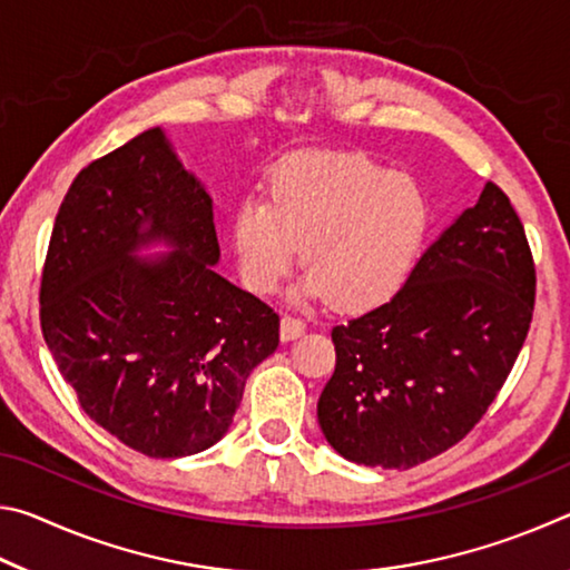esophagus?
<instances>
[{"instance_id":"esophagus-1","label":"esophagus","mask_w":570,"mask_h":570,"mask_svg":"<svg viewBox=\"0 0 570 570\" xmlns=\"http://www.w3.org/2000/svg\"><path fill=\"white\" fill-rule=\"evenodd\" d=\"M306 324L302 320H296V316H284L282 320V342H292V340H298V336L304 334Z\"/></svg>"}]
</instances>
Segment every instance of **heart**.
<instances>
[{"instance_id":"heart-1","label":"heart","mask_w":570,"mask_h":570,"mask_svg":"<svg viewBox=\"0 0 570 570\" xmlns=\"http://www.w3.org/2000/svg\"><path fill=\"white\" fill-rule=\"evenodd\" d=\"M428 226L430 200L412 176L354 153H302L268 173L266 198L234 208L230 246L250 292H274L304 246L294 296L366 312L407 282Z\"/></svg>"}]
</instances>
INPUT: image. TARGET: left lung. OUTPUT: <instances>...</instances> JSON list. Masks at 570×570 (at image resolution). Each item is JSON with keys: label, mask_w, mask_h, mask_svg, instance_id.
Masks as SVG:
<instances>
[{"label": "left lung", "mask_w": 570, "mask_h": 570, "mask_svg": "<svg viewBox=\"0 0 570 570\" xmlns=\"http://www.w3.org/2000/svg\"><path fill=\"white\" fill-rule=\"evenodd\" d=\"M523 224L495 183L442 230L387 304L334 326L316 417L342 458L407 470L455 445L503 387L533 320Z\"/></svg>", "instance_id": "obj_1"}]
</instances>
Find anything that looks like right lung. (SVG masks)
<instances>
[{
	"label": "right lung",
	"instance_id": "obj_1",
	"mask_svg": "<svg viewBox=\"0 0 570 570\" xmlns=\"http://www.w3.org/2000/svg\"><path fill=\"white\" fill-rule=\"evenodd\" d=\"M163 243L168 255L140 257ZM214 200L150 128L77 173L57 210L40 322L90 420L148 458L226 435L278 314L216 274Z\"/></svg>",
	"mask_w": 570,
	"mask_h": 570
}]
</instances>
